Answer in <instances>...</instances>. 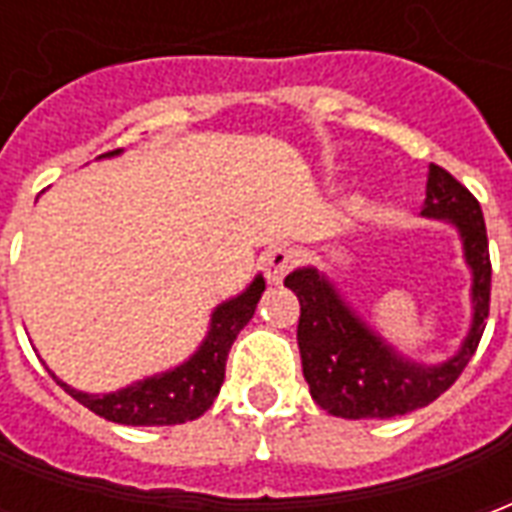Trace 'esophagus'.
Masks as SVG:
<instances>
[{
    "mask_svg": "<svg viewBox=\"0 0 512 512\" xmlns=\"http://www.w3.org/2000/svg\"><path fill=\"white\" fill-rule=\"evenodd\" d=\"M293 266H296V252L290 246H271L263 255V271L271 285H279Z\"/></svg>",
    "mask_w": 512,
    "mask_h": 512,
    "instance_id": "1",
    "label": "esophagus"
}]
</instances>
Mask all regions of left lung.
Segmentation results:
<instances>
[{
	"label": "left lung",
	"mask_w": 512,
	"mask_h": 512,
	"mask_svg": "<svg viewBox=\"0 0 512 512\" xmlns=\"http://www.w3.org/2000/svg\"><path fill=\"white\" fill-rule=\"evenodd\" d=\"M422 216L458 227L463 257L472 268V329L461 351L425 367L400 356L356 315L318 268H299L285 288L299 296V351L312 400L343 419H389L428 406L444 395L480 345L491 307V257L480 202L439 164L428 167Z\"/></svg>",
	"instance_id": "obj_1"
}]
</instances>
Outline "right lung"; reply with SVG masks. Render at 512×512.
<instances>
[{
  "label": "right lung",
  "mask_w": 512,
  "mask_h": 512,
  "mask_svg": "<svg viewBox=\"0 0 512 512\" xmlns=\"http://www.w3.org/2000/svg\"><path fill=\"white\" fill-rule=\"evenodd\" d=\"M115 153L120 150H112L106 156H115ZM263 290H266L263 277H255V282L241 296L219 304L211 315L208 337L202 340L189 362H183L175 370L136 381V384L109 392V395H87L62 381L57 384L73 400H79L82 406L95 411L98 417L120 422V425H180V422L197 419L213 406V400L219 395L227 354H230L238 332L252 321Z\"/></svg>",
  "instance_id": "obj_1"
}]
</instances>
